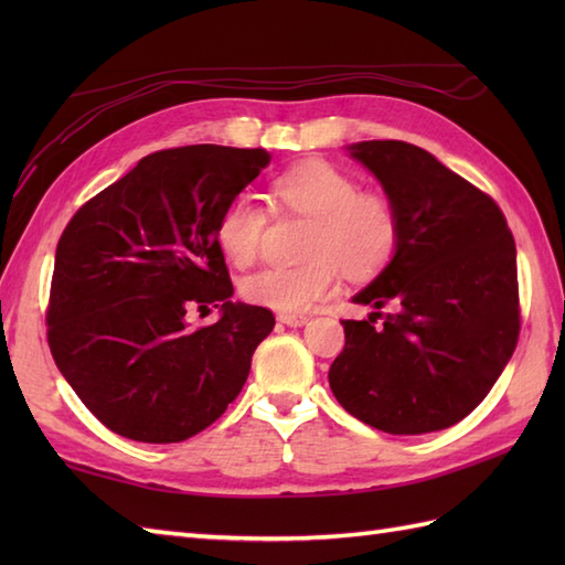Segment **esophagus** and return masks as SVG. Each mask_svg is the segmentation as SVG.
<instances>
[{"label": "esophagus", "instance_id": "esophagus-1", "mask_svg": "<svg viewBox=\"0 0 565 565\" xmlns=\"http://www.w3.org/2000/svg\"><path fill=\"white\" fill-rule=\"evenodd\" d=\"M276 320L284 322V326H289V328H301L308 322V316H303V313H279V316H276Z\"/></svg>", "mask_w": 565, "mask_h": 565}]
</instances>
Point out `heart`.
<instances>
[{
	"instance_id": "1",
	"label": "heart",
	"mask_w": 565,
	"mask_h": 565,
	"mask_svg": "<svg viewBox=\"0 0 565 565\" xmlns=\"http://www.w3.org/2000/svg\"><path fill=\"white\" fill-rule=\"evenodd\" d=\"M276 209L310 218L303 239L308 257L294 267L267 264L239 281L245 301L298 313L338 289L340 269L352 279H369L393 259L401 223L393 203L362 194L354 179L330 162H303L271 182ZM267 211L239 191L225 201L215 221V243L237 267L257 257Z\"/></svg>"
}]
</instances>
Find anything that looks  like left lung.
<instances>
[{"mask_svg":"<svg viewBox=\"0 0 565 565\" xmlns=\"http://www.w3.org/2000/svg\"><path fill=\"white\" fill-rule=\"evenodd\" d=\"M398 213L393 259L352 301L391 308L342 320L330 388L347 413L388 435L459 423L508 366L520 338L518 249L498 203L403 140L347 148Z\"/></svg>","mask_w":565,"mask_h":565,"instance_id":"8db88e82","label":"left lung"}]
</instances>
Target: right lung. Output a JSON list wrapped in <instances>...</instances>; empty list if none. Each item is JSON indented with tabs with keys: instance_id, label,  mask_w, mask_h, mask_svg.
<instances>
[{
	"instance_id": "1",
	"label": "right lung",
	"mask_w": 565,
	"mask_h": 565,
	"mask_svg": "<svg viewBox=\"0 0 565 565\" xmlns=\"http://www.w3.org/2000/svg\"><path fill=\"white\" fill-rule=\"evenodd\" d=\"M267 164L262 148L152 152L63 231L47 344L72 391L116 435L184 441L243 391L274 316L231 298L215 221ZM209 305L222 308L220 322L191 331L185 313Z\"/></svg>"
}]
</instances>
